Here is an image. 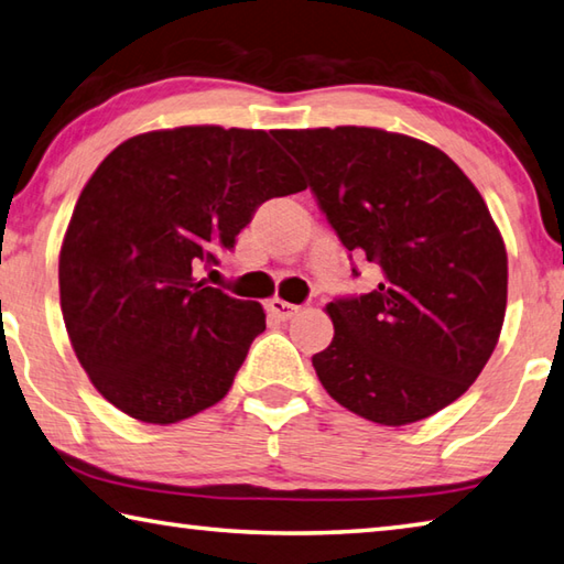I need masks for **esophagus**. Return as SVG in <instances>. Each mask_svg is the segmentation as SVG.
<instances>
[{"label": "esophagus", "instance_id": "obj_1", "mask_svg": "<svg viewBox=\"0 0 564 564\" xmlns=\"http://www.w3.org/2000/svg\"><path fill=\"white\" fill-rule=\"evenodd\" d=\"M265 311H269L275 321H291V317L301 311V305H293L289 301H281V299H273L265 303Z\"/></svg>", "mask_w": 564, "mask_h": 564}]
</instances>
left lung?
I'll list each match as a JSON object with an SVG mask.
<instances>
[{"instance_id": "8db88e82", "label": "left lung", "mask_w": 564, "mask_h": 564, "mask_svg": "<svg viewBox=\"0 0 564 564\" xmlns=\"http://www.w3.org/2000/svg\"><path fill=\"white\" fill-rule=\"evenodd\" d=\"M275 140L343 247L382 271L372 293L325 305L335 335L313 355L325 392L384 426L456 402L494 355L508 301L506 243L474 182L402 132L340 126Z\"/></svg>"}]
</instances>
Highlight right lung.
Returning <instances> with one entry per match:
<instances>
[{
  "instance_id": "1",
  "label": "right lung",
  "mask_w": 564,
  "mask_h": 564,
  "mask_svg": "<svg viewBox=\"0 0 564 564\" xmlns=\"http://www.w3.org/2000/svg\"><path fill=\"white\" fill-rule=\"evenodd\" d=\"M301 189L265 130H152L100 162L61 243L58 291L78 362L112 406L165 426L227 397L265 313L192 271L234 249L259 204Z\"/></svg>"
}]
</instances>
